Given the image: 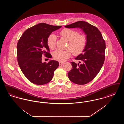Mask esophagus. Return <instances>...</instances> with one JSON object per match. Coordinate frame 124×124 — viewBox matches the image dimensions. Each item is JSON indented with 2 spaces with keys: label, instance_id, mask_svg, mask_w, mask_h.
Instances as JSON below:
<instances>
[{
  "label": "esophagus",
  "instance_id": "esophagus-1",
  "mask_svg": "<svg viewBox=\"0 0 124 124\" xmlns=\"http://www.w3.org/2000/svg\"><path fill=\"white\" fill-rule=\"evenodd\" d=\"M59 65H62L64 64V62H59Z\"/></svg>",
  "mask_w": 124,
  "mask_h": 124
}]
</instances>
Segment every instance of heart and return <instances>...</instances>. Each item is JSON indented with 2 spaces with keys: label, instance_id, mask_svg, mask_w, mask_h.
<instances>
[{
  "label": "heart",
  "instance_id": "b5f03b06",
  "mask_svg": "<svg viewBox=\"0 0 124 124\" xmlns=\"http://www.w3.org/2000/svg\"><path fill=\"white\" fill-rule=\"evenodd\" d=\"M59 34L69 41L68 48L71 50L74 55L81 53L86 45V39L85 36L78 35L77 31L70 29L62 30ZM56 37L53 34L48 36L47 39L48 46L51 49H53L56 42ZM71 56V52L67 50L65 51L57 49L53 53V58L60 62H64Z\"/></svg>",
  "mask_w": 124,
  "mask_h": 124
}]
</instances>
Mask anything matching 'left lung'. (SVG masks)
<instances>
[{
    "instance_id": "left-lung-1",
    "label": "left lung",
    "mask_w": 124,
    "mask_h": 124,
    "mask_svg": "<svg viewBox=\"0 0 124 124\" xmlns=\"http://www.w3.org/2000/svg\"><path fill=\"white\" fill-rule=\"evenodd\" d=\"M65 27L79 28L86 35L85 48L82 53L75 58L82 61V64L71 62L72 68L68 73L71 82L78 85L86 84L97 76L103 65L105 59V42L99 30L88 22L79 21Z\"/></svg>"
}]
</instances>
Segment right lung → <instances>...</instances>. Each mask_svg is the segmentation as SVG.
<instances>
[{
  "instance_id": "1",
  "label": "right lung",
  "mask_w": 124,
  "mask_h": 124,
  "mask_svg": "<svg viewBox=\"0 0 124 124\" xmlns=\"http://www.w3.org/2000/svg\"><path fill=\"white\" fill-rule=\"evenodd\" d=\"M46 23H39L26 30L18 41L17 59L21 70L25 77L34 84L42 85L51 81L54 71L59 66L58 61L50 60L46 63L42 62L45 54L51 58L48 53L47 39L52 32L61 28Z\"/></svg>"
}]
</instances>
